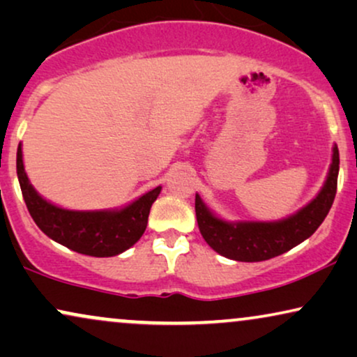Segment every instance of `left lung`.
<instances>
[{
	"instance_id": "obj_1",
	"label": "left lung",
	"mask_w": 357,
	"mask_h": 357,
	"mask_svg": "<svg viewBox=\"0 0 357 357\" xmlns=\"http://www.w3.org/2000/svg\"><path fill=\"white\" fill-rule=\"evenodd\" d=\"M340 153L333 149V161L325 186L313 201L281 222L230 223L213 215L196 194V217L207 245L228 259L256 263L279 256L315 234L333 206L338 186Z\"/></svg>"
}]
</instances>
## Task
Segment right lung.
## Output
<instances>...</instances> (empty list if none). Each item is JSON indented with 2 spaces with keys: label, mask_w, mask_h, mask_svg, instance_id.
Masks as SVG:
<instances>
[{
  "label": "right lung",
  "mask_w": 357,
  "mask_h": 357,
  "mask_svg": "<svg viewBox=\"0 0 357 357\" xmlns=\"http://www.w3.org/2000/svg\"><path fill=\"white\" fill-rule=\"evenodd\" d=\"M16 168L24 202L37 227L56 243L96 258L116 256L140 240L149 223L151 204L161 191V186L155 188L121 211H66L47 202L31 186L24 171L21 144L17 146Z\"/></svg>",
  "instance_id": "1"
}]
</instances>
